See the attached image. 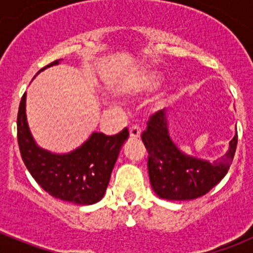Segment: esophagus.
I'll use <instances>...</instances> for the list:
<instances>
[{
  "label": "esophagus",
  "instance_id": "esophagus-1",
  "mask_svg": "<svg viewBox=\"0 0 253 253\" xmlns=\"http://www.w3.org/2000/svg\"><path fill=\"white\" fill-rule=\"evenodd\" d=\"M129 135L130 138H134V139H137V138H140V128L138 125H133L130 129H129Z\"/></svg>",
  "mask_w": 253,
  "mask_h": 253
}]
</instances>
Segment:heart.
Masks as SVG:
<instances>
[{
  "instance_id": "obj_1",
  "label": "heart",
  "mask_w": 253,
  "mask_h": 253,
  "mask_svg": "<svg viewBox=\"0 0 253 253\" xmlns=\"http://www.w3.org/2000/svg\"><path fill=\"white\" fill-rule=\"evenodd\" d=\"M161 81H162V76L158 72H154V71H151V72H147L146 75L142 76L137 81V87L138 90L142 91H151L156 87L160 86ZM161 101H165V96L161 97Z\"/></svg>"
}]
</instances>
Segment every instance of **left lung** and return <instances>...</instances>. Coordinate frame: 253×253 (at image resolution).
Segmentation results:
<instances>
[{
  "mask_svg": "<svg viewBox=\"0 0 253 253\" xmlns=\"http://www.w3.org/2000/svg\"><path fill=\"white\" fill-rule=\"evenodd\" d=\"M142 140L148 151V173L153 191L161 199L182 202L205 195L227 175L236 153L237 130L224 157L213 162L178 148L169 135L165 110L152 116Z\"/></svg>",
  "mask_w": 253,
  "mask_h": 253,
  "instance_id": "1",
  "label": "left lung"
}]
</instances>
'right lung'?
<instances>
[{
	"label": "right lung",
	"mask_w": 253,
	"mask_h": 253,
	"mask_svg": "<svg viewBox=\"0 0 253 253\" xmlns=\"http://www.w3.org/2000/svg\"><path fill=\"white\" fill-rule=\"evenodd\" d=\"M60 60V59H59ZM55 60L39 72L59 64ZM125 128L107 137L93 131L90 138L68 153H53L35 142L26 118V93L17 114V142L26 169L49 195L78 205H92L105 195L118 156L128 139Z\"/></svg>",
	"instance_id": "right-lung-1"
}]
</instances>
